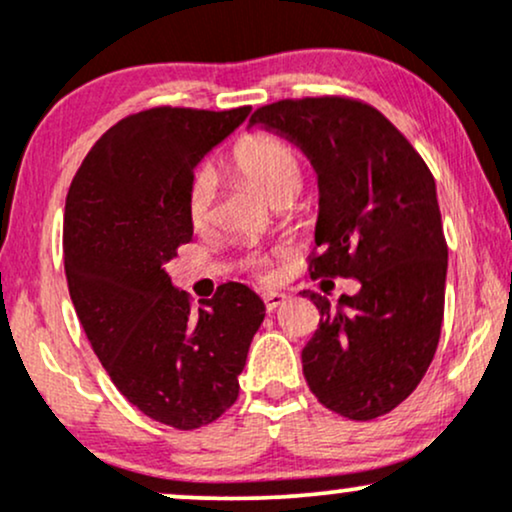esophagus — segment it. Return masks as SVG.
Listing matches in <instances>:
<instances>
[{
	"label": "esophagus",
	"instance_id": "1",
	"mask_svg": "<svg viewBox=\"0 0 512 512\" xmlns=\"http://www.w3.org/2000/svg\"><path fill=\"white\" fill-rule=\"evenodd\" d=\"M262 301H264V308H267V310H276V308H279V305L286 303V296H284V293L269 291V293H264Z\"/></svg>",
	"mask_w": 512,
	"mask_h": 512
}]
</instances>
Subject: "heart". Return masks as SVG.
I'll return each mask as SVG.
<instances>
[{
  "instance_id": "obj_1",
  "label": "heart",
  "mask_w": 512,
  "mask_h": 512,
  "mask_svg": "<svg viewBox=\"0 0 512 512\" xmlns=\"http://www.w3.org/2000/svg\"><path fill=\"white\" fill-rule=\"evenodd\" d=\"M228 163L272 202L293 197L301 190L303 158L289 142L274 137V134L252 132L240 137L231 149ZM214 197V173L209 168H199L192 175L190 190H187V214H190L192 226L202 228L204 223H209Z\"/></svg>"
}]
</instances>
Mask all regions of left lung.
<instances>
[{"instance_id": "1", "label": "left lung", "mask_w": 512, "mask_h": 512, "mask_svg": "<svg viewBox=\"0 0 512 512\" xmlns=\"http://www.w3.org/2000/svg\"><path fill=\"white\" fill-rule=\"evenodd\" d=\"M250 125L301 146L317 173L310 279L361 281L337 308L303 291L320 310L301 354L310 392L351 421L378 419L416 390L438 349L448 243L436 180L409 139L356 98H286L257 108Z\"/></svg>"}]
</instances>
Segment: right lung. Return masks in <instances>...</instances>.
<instances>
[{
    "mask_svg": "<svg viewBox=\"0 0 512 512\" xmlns=\"http://www.w3.org/2000/svg\"><path fill=\"white\" fill-rule=\"evenodd\" d=\"M250 115L161 108L127 115L91 146L64 207L69 296L98 361L149 419L192 431L238 399L264 303L228 281L192 310L166 264L192 240L195 166Z\"/></svg>",
    "mask_w": 512,
    "mask_h": 512,
    "instance_id": "1",
    "label": "right lung"
}]
</instances>
